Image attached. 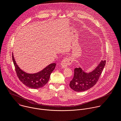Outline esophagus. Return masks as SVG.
Wrapping results in <instances>:
<instances>
[{
  "label": "esophagus",
  "mask_w": 121,
  "mask_h": 121,
  "mask_svg": "<svg viewBox=\"0 0 121 121\" xmlns=\"http://www.w3.org/2000/svg\"><path fill=\"white\" fill-rule=\"evenodd\" d=\"M72 59L70 57H66L62 60L61 62V66L62 68H66L72 64Z\"/></svg>",
  "instance_id": "34e87169"
}]
</instances>
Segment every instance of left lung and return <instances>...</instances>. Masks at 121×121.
Wrapping results in <instances>:
<instances>
[{
	"instance_id": "1",
	"label": "left lung",
	"mask_w": 121,
	"mask_h": 121,
	"mask_svg": "<svg viewBox=\"0 0 121 121\" xmlns=\"http://www.w3.org/2000/svg\"><path fill=\"white\" fill-rule=\"evenodd\" d=\"M106 61L101 60L98 65L91 72H86L81 67L75 68L72 80L70 82V87L75 91H87L96 84L101 74Z\"/></svg>"
}]
</instances>
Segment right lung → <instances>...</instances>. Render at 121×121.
Returning <instances> with one entry per match:
<instances>
[{
	"label": "right lung",
	"instance_id": "1",
	"mask_svg": "<svg viewBox=\"0 0 121 121\" xmlns=\"http://www.w3.org/2000/svg\"><path fill=\"white\" fill-rule=\"evenodd\" d=\"M12 60L15 70L20 81L27 87L34 89L42 88L47 84L56 66V63L51 64L43 69L36 73H28L23 71L17 64L12 54Z\"/></svg>",
	"mask_w": 121,
	"mask_h": 121
}]
</instances>
